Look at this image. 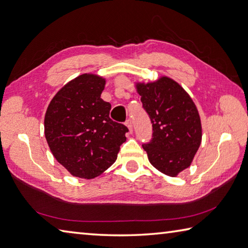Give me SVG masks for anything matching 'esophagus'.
Instances as JSON below:
<instances>
[{"label":"esophagus","mask_w":248,"mask_h":248,"mask_svg":"<svg viewBox=\"0 0 248 248\" xmlns=\"http://www.w3.org/2000/svg\"><path fill=\"white\" fill-rule=\"evenodd\" d=\"M125 125L127 126V128H128V130H129V133H132V132H133V123H132V120H130V119L126 120Z\"/></svg>","instance_id":"obj_1"}]
</instances>
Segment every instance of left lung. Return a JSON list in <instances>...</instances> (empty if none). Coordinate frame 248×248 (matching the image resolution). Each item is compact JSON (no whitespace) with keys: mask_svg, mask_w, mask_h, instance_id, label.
<instances>
[{"mask_svg":"<svg viewBox=\"0 0 248 248\" xmlns=\"http://www.w3.org/2000/svg\"><path fill=\"white\" fill-rule=\"evenodd\" d=\"M135 87L153 127L152 140L142 146L149 162L163 174L177 177L191 165L202 141L197 106L179 83L166 76L136 82Z\"/></svg>","mask_w":248,"mask_h":248,"instance_id":"left-lung-1","label":"left lung"}]
</instances>
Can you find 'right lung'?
Returning <instances> with one entry per match:
<instances>
[{
  "mask_svg": "<svg viewBox=\"0 0 248 248\" xmlns=\"http://www.w3.org/2000/svg\"><path fill=\"white\" fill-rule=\"evenodd\" d=\"M105 85L104 77L81 74L60 88L45 113L44 134L51 153L78 178L101 175L126 141L127 127L109 118L111 105L100 98Z\"/></svg>",
  "mask_w": 248,
  "mask_h": 248,
  "instance_id": "add662e5",
  "label": "right lung"
}]
</instances>
